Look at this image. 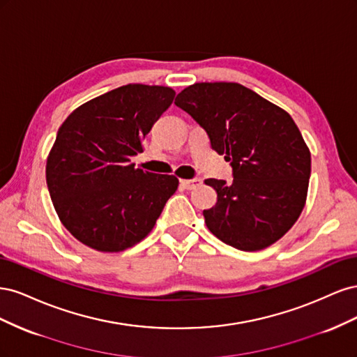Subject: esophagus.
I'll return each instance as SVG.
<instances>
[{"label":"esophagus","instance_id":"34e87169","mask_svg":"<svg viewBox=\"0 0 357 357\" xmlns=\"http://www.w3.org/2000/svg\"><path fill=\"white\" fill-rule=\"evenodd\" d=\"M180 183H181V186L185 188V189L193 190V189H197L198 186H201L202 181L199 178H190V180H180Z\"/></svg>","mask_w":357,"mask_h":357}]
</instances>
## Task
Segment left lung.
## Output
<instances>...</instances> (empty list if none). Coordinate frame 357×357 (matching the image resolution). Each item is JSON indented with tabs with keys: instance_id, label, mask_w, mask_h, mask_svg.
Listing matches in <instances>:
<instances>
[{
	"instance_id": "obj_1",
	"label": "left lung",
	"mask_w": 357,
	"mask_h": 357,
	"mask_svg": "<svg viewBox=\"0 0 357 357\" xmlns=\"http://www.w3.org/2000/svg\"><path fill=\"white\" fill-rule=\"evenodd\" d=\"M174 104L232 167V183L205 180L218 192L214 207L204 210L207 228L244 252L282 238L304 208L311 172L310 150L294 119L238 83H195Z\"/></svg>"
}]
</instances>
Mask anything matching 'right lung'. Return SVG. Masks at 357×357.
Wrapping results in <instances>:
<instances>
[{"label": "right lung", "mask_w": 357, "mask_h": 357, "mask_svg": "<svg viewBox=\"0 0 357 357\" xmlns=\"http://www.w3.org/2000/svg\"><path fill=\"white\" fill-rule=\"evenodd\" d=\"M167 86L126 84L84 102L59 128L46 165L62 225L84 245L122 252L153 229L178 178L131 164L174 100Z\"/></svg>", "instance_id": "1"}]
</instances>
